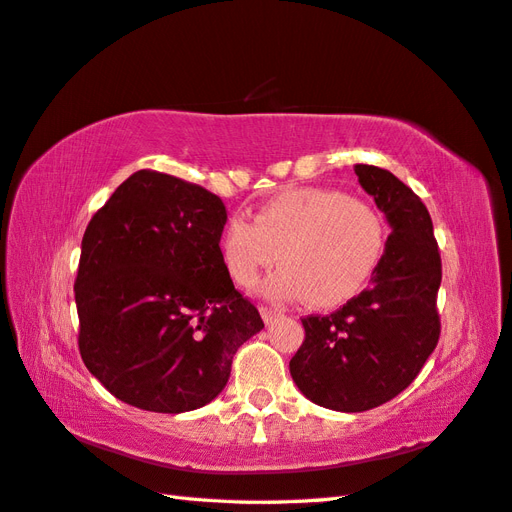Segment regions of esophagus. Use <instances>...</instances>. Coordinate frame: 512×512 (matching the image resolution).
<instances>
[{"label":"esophagus","mask_w":512,"mask_h":512,"mask_svg":"<svg viewBox=\"0 0 512 512\" xmlns=\"http://www.w3.org/2000/svg\"><path fill=\"white\" fill-rule=\"evenodd\" d=\"M260 317H263V322L265 324H271V322H276V317H278V311H274L271 309V306H260Z\"/></svg>","instance_id":"esophagus-1"}]
</instances>
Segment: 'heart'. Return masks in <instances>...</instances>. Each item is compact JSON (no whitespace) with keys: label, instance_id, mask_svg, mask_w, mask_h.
<instances>
[{"label":"heart","instance_id":"b5f03b06","mask_svg":"<svg viewBox=\"0 0 512 512\" xmlns=\"http://www.w3.org/2000/svg\"><path fill=\"white\" fill-rule=\"evenodd\" d=\"M383 243V219L370 203L333 188H289L260 203L254 223L227 221L219 249L238 287H254L278 254L282 267L267 280V295L333 309L366 285Z\"/></svg>","mask_w":512,"mask_h":512}]
</instances>
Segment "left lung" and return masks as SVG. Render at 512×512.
Instances as JSON below:
<instances>
[{
    "label": "left lung",
    "mask_w": 512,
    "mask_h": 512,
    "mask_svg": "<svg viewBox=\"0 0 512 512\" xmlns=\"http://www.w3.org/2000/svg\"><path fill=\"white\" fill-rule=\"evenodd\" d=\"M355 173L392 234L370 287L331 315L304 317V342L289 361L306 399L335 412H366L394 399L440 337L442 267L425 203L390 170L357 164Z\"/></svg>",
    "instance_id": "left-lung-1"
}]
</instances>
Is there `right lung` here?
<instances>
[{
  "instance_id": "obj_1",
  "label": "right lung",
  "mask_w": 512,
  "mask_h": 512,
  "mask_svg": "<svg viewBox=\"0 0 512 512\" xmlns=\"http://www.w3.org/2000/svg\"><path fill=\"white\" fill-rule=\"evenodd\" d=\"M223 201L173 175L138 170L89 221L74 285L87 370L146 412L217 399L232 359L265 328L221 260Z\"/></svg>"
}]
</instances>
